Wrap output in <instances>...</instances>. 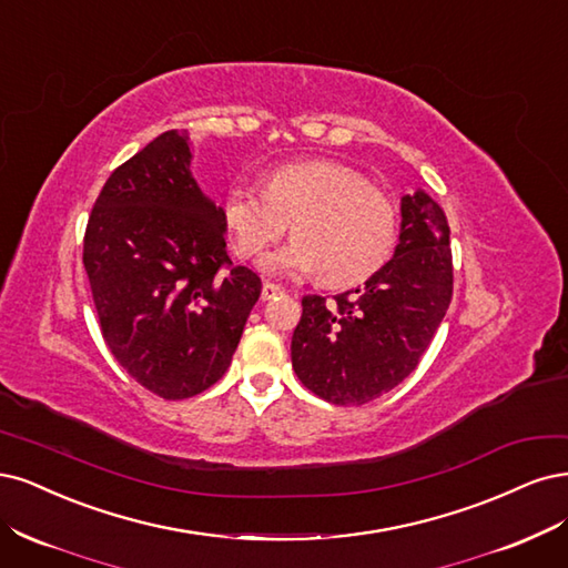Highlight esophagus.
I'll return each instance as SVG.
<instances>
[{
    "instance_id": "esophagus-1",
    "label": "esophagus",
    "mask_w": 568,
    "mask_h": 568,
    "mask_svg": "<svg viewBox=\"0 0 568 568\" xmlns=\"http://www.w3.org/2000/svg\"><path fill=\"white\" fill-rule=\"evenodd\" d=\"M281 292H283V287L281 285H276V283H264L262 285V300L264 302H268V300H273V297H278L281 295Z\"/></svg>"
}]
</instances>
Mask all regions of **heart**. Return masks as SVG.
Listing matches in <instances>:
<instances>
[{
	"mask_svg": "<svg viewBox=\"0 0 568 568\" xmlns=\"http://www.w3.org/2000/svg\"><path fill=\"white\" fill-rule=\"evenodd\" d=\"M241 257H257L287 231L292 241L262 257L271 276H308L333 287L361 283L389 260L398 233L392 197L349 164L300 160L273 168L264 191L235 184L222 203Z\"/></svg>",
	"mask_w": 568,
	"mask_h": 568,
	"instance_id": "b5f03b06",
	"label": "heart"
}]
</instances>
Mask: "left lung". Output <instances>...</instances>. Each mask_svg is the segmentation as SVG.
<instances>
[{
    "label": "left lung",
    "instance_id": "1",
    "mask_svg": "<svg viewBox=\"0 0 568 568\" xmlns=\"http://www.w3.org/2000/svg\"><path fill=\"white\" fill-rule=\"evenodd\" d=\"M450 297L448 219L425 191H415L400 197V235L387 264L331 302L302 300L292 368L308 392L331 404H368L417 368Z\"/></svg>",
    "mask_w": 568,
    "mask_h": 568
}]
</instances>
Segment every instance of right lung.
Wrapping results in <instances>:
<instances>
[{"label":"right lung","mask_w":568,"mask_h":568,"mask_svg":"<svg viewBox=\"0 0 568 568\" xmlns=\"http://www.w3.org/2000/svg\"><path fill=\"white\" fill-rule=\"evenodd\" d=\"M170 130L108 176L82 262L101 335L141 387L179 400L222 379L262 281L226 254L224 216Z\"/></svg>","instance_id":"obj_1"}]
</instances>
